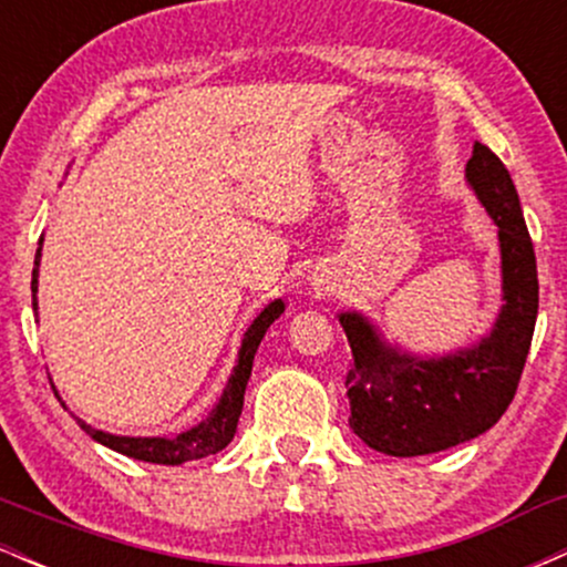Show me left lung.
<instances>
[{
	"label": "left lung",
	"instance_id": "8db88e82",
	"mask_svg": "<svg viewBox=\"0 0 567 567\" xmlns=\"http://www.w3.org/2000/svg\"><path fill=\"white\" fill-rule=\"evenodd\" d=\"M466 184L498 226L501 290L496 324L470 349L419 357L392 347L360 311H341L351 347L349 426L373 451L410 458L480 437L506 413L538 315L536 252L517 188L496 154L474 143Z\"/></svg>",
	"mask_w": 567,
	"mask_h": 567
}]
</instances>
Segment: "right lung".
I'll return each mask as SVG.
<instances>
[{"instance_id": "right-lung-1", "label": "right lung", "mask_w": 567, "mask_h": 567, "mask_svg": "<svg viewBox=\"0 0 567 567\" xmlns=\"http://www.w3.org/2000/svg\"><path fill=\"white\" fill-rule=\"evenodd\" d=\"M39 258H42V239H39L34 271H31V306H34V311L39 309L37 303ZM282 311H285L282 298H277V301H271L261 315L252 320V324L247 328V333L243 338V347H239L237 365H234L231 379L226 383L218 405L210 410V415H207L202 424L186 429V432L175 434V437H122V434H109V432H101V429H93L90 424H84L82 419H76V424H80L82 432H87L95 442H101V445L112 447V451L122 455H130V458L148 461V464L178 466V464H186V461H197V458H205V455L224 451V447L234 440L237 421L239 415H243L245 386H247V379H250L252 357H256L258 343H261V338L266 336V330H269V324L275 322Z\"/></svg>"}]
</instances>
